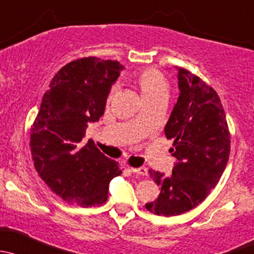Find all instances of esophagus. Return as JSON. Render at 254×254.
<instances>
[{
  "mask_svg": "<svg viewBox=\"0 0 254 254\" xmlns=\"http://www.w3.org/2000/svg\"><path fill=\"white\" fill-rule=\"evenodd\" d=\"M130 171H132L133 174L143 175V176L148 175V169H146V167H130Z\"/></svg>",
  "mask_w": 254,
  "mask_h": 254,
  "instance_id": "esophagus-1",
  "label": "esophagus"
}]
</instances>
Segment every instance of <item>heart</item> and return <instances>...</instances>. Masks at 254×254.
Segmentation results:
<instances>
[{
	"label": "heart",
	"instance_id": "heart-1",
	"mask_svg": "<svg viewBox=\"0 0 254 254\" xmlns=\"http://www.w3.org/2000/svg\"><path fill=\"white\" fill-rule=\"evenodd\" d=\"M129 82L142 94L144 101L161 99L167 93V82L158 69L144 68L129 77Z\"/></svg>",
	"mask_w": 254,
	"mask_h": 254
}]
</instances>
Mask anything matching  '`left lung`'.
I'll return each mask as SVG.
<instances>
[{"mask_svg":"<svg viewBox=\"0 0 254 254\" xmlns=\"http://www.w3.org/2000/svg\"><path fill=\"white\" fill-rule=\"evenodd\" d=\"M180 96L165 126L177 159L172 174L150 170L160 188L145 208L156 215L175 216L195 208L218 185L230 155V130L218 93L198 75L176 67Z\"/></svg>","mask_w":254,"mask_h":254,"instance_id":"8db88e82","label":"left lung"}]
</instances>
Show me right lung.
I'll return each mask as SVG.
<instances>
[{"mask_svg":"<svg viewBox=\"0 0 254 254\" xmlns=\"http://www.w3.org/2000/svg\"><path fill=\"white\" fill-rule=\"evenodd\" d=\"M119 61L83 57L55 74L30 129V151L39 176L52 192L79 206L103 205L109 184L122 170L93 140L83 145L89 122L104 114Z\"/></svg>","mask_w":254,"mask_h":254,"instance_id":"1","label":"right lung"}]
</instances>
